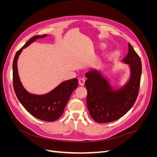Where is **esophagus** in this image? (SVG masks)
<instances>
[{
  "label": "esophagus",
  "instance_id": "1",
  "mask_svg": "<svg viewBox=\"0 0 157 157\" xmlns=\"http://www.w3.org/2000/svg\"><path fill=\"white\" fill-rule=\"evenodd\" d=\"M78 82L80 86H84V82H85V79L84 78H80L78 80Z\"/></svg>",
  "mask_w": 157,
  "mask_h": 157
}]
</instances>
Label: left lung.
<instances>
[{"label":"left lung","mask_w":157,"mask_h":157,"mask_svg":"<svg viewBox=\"0 0 157 157\" xmlns=\"http://www.w3.org/2000/svg\"><path fill=\"white\" fill-rule=\"evenodd\" d=\"M128 65L129 77L124 85H112V82L99 69H93L85 74L88 92L86 103L93 119L99 123L115 121L124 116L134 105L138 95L141 76V62L132 45L121 61Z\"/></svg>","instance_id":"obj_1"}]
</instances>
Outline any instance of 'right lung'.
Wrapping results in <instances>:
<instances>
[{
  "instance_id": "add662e5",
  "label": "right lung",
  "mask_w": 157,
  "mask_h": 157,
  "mask_svg": "<svg viewBox=\"0 0 157 157\" xmlns=\"http://www.w3.org/2000/svg\"><path fill=\"white\" fill-rule=\"evenodd\" d=\"M48 35H36L28 40L17 52L13 61V84L16 96L21 105L33 117L42 121L52 122L58 120L63 115L64 109L71 94L78 87V78L65 80L44 94L29 92L23 86L17 70V60L23 50L37 39H44Z\"/></svg>"
}]
</instances>
